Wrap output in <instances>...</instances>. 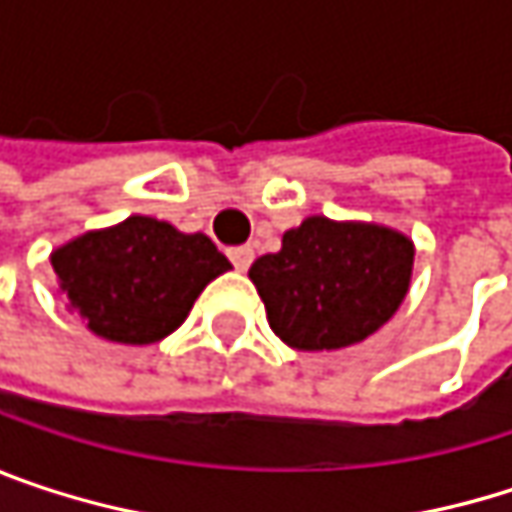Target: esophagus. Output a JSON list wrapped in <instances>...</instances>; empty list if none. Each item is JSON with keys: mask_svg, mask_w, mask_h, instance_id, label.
I'll list each match as a JSON object with an SVG mask.
<instances>
[{"mask_svg": "<svg viewBox=\"0 0 512 512\" xmlns=\"http://www.w3.org/2000/svg\"><path fill=\"white\" fill-rule=\"evenodd\" d=\"M228 257H231V263H234L240 272H246V269L252 266V260H255V249H252V246H237V249L228 252Z\"/></svg>", "mask_w": 512, "mask_h": 512, "instance_id": "34e87169", "label": "esophagus"}]
</instances>
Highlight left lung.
Here are the masks:
<instances>
[{"label": "left lung", "mask_w": 512, "mask_h": 512, "mask_svg": "<svg viewBox=\"0 0 512 512\" xmlns=\"http://www.w3.org/2000/svg\"><path fill=\"white\" fill-rule=\"evenodd\" d=\"M415 243L376 222L308 216L249 278L269 329L293 350H344L379 332L409 293Z\"/></svg>", "instance_id": "left-lung-1"}]
</instances>
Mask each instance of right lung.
<instances>
[{
	"label": "right lung",
	"instance_id": "1",
	"mask_svg": "<svg viewBox=\"0 0 512 512\" xmlns=\"http://www.w3.org/2000/svg\"><path fill=\"white\" fill-rule=\"evenodd\" d=\"M67 311L112 344H156L192 311L201 290L231 269L207 234H183L154 216H127L52 249Z\"/></svg>",
	"mask_w": 512,
	"mask_h": 512
}]
</instances>
